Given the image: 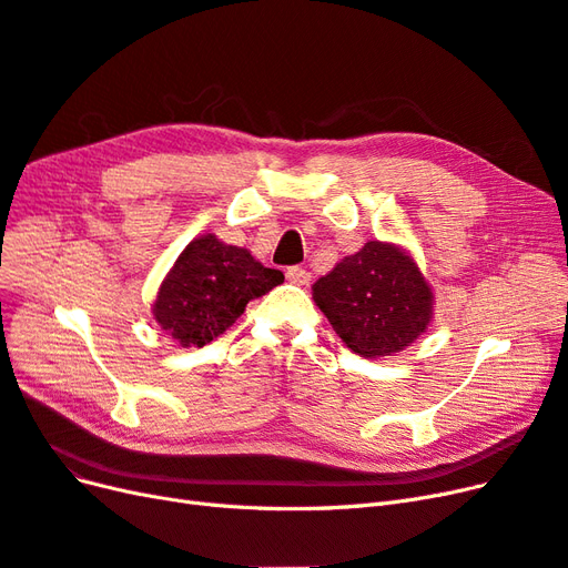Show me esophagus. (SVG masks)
I'll return each mask as SVG.
<instances>
[{"instance_id": "obj_1", "label": "esophagus", "mask_w": 568, "mask_h": 568, "mask_svg": "<svg viewBox=\"0 0 568 568\" xmlns=\"http://www.w3.org/2000/svg\"><path fill=\"white\" fill-rule=\"evenodd\" d=\"M286 280H288L291 284L307 286V284H311V272H307L305 267H298V265L286 267Z\"/></svg>"}]
</instances>
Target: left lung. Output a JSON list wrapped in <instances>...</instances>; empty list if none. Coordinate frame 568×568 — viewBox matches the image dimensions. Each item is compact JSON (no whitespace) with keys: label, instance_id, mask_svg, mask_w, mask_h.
Returning <instances> with one entry per match:
<instances>
[{"label":"left lung","instance_id":"8db88e82","mask_svg":"<svg viewBox=\"0 0 568 568\" xmlns=\"http://www.w3.org/2000/svg\"><path fill=\"white\" fill-rule=\"evenodd\" d=\"M313 298L351 351L382 357L426 329L434 296L407 253L367 242L313 284Z\"/></svg>","mask_w":568,"mask_h":568}]
</instances>
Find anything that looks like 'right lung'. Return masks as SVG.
Instances as JSON below:
<instances>
[{
	"label": "right lung",
	"instance_id": "obj_1",
	"mask_svg": "<svg viewBox=\"0 0 568 568\" xmlns=\"http://www.w3.org/2000/svg\"><path fill=\"white\" fill-rule=\"evenodd\" d=\"M282 282L280 270L261 265L246 248L205 234L178 257L159 291L153 315L182 346L201 348L227 332L248 301L265 296Z\"/></svg>",
	"mask_w": 568,
	"mask_h": 568
}]
</instances>
